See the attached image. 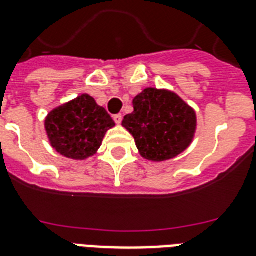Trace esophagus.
<instances>
[{"instance_id": "esophagus-1", "label": "esophagus", "mask_w": 256, "mask_h": 256, "mask_svg": "<svg viewBox=\"0 0 256 256\" xmlns=\"http://www.w3.org/2000/svg\"><path fill=\"white\" fill-rule=\"evenodd\" d=\"M122 118H124V116H122V114H116V116H114V120H116V124H120V122H122Z\"/></svg>"}]
</instances>
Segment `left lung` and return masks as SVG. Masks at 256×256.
<instances>
[{"label": "left lung", "instance_id": "1", "mask_svg": "<svg viewBox=\"0 0 256 256\" xmlns=\"http://www.w3.org/2000/svg\"><path fill=\"white\" fill-rule=\"evenodd\" d=\"M134 112L124 116L122 126L136 140L140 156L164 162L182 154L194 140L196 112L166 88H148L132 100Z\"/></svg>", "mask_w": 256, "mask_h": 256}]
</instances>
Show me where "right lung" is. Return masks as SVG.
I'll return each instance as SVG.
<instances>
[{
    "label": "right lung",
    "instance_id": "1",
    "mask_svg": "<svg viewBox=\"0 0 256 256\" xmlns=\"http://www.w3.org/2000/svg\"><path fill=\"white\" fill-rule=\"evenodd\" d=\"M116 124L88 94L53 108L45 118V130L52 148L61 156L85 160L98 152L108 130Z\"/></svg>",
    "mask_w": 256,
    "mask_h": 256
}]
</instances>
